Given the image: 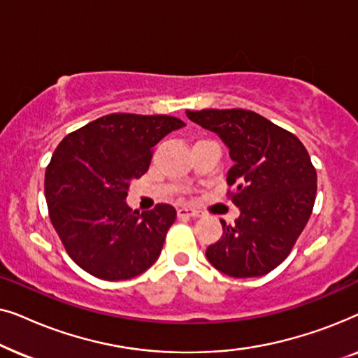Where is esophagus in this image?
Here are the masks:
<instances>
[{"label":"esophagus","instance_id":"1","mask_svg":"<svg viewBox=\"0 0 358 358\" xmlns=\"http://www.w3.org/2000/svg\"><path fill=\"white\" fill-rule=\"evenodd\" d=\"M178 215L180 218H184V217H200V212H197V210L190 208V207H180V208H178Z\"/></svg>","mask_w":358,"mask_h":358}]
</instances>
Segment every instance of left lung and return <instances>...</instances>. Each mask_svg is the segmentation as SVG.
<instances>
[{
  "instance_id": "obj_1",
  "label": "left lung",
  "mask_w": 358,
  "mask_h": 358,
  "mask_svg": "<svg viewBox=\"0 0 358 358\" xmlns=\"http://www.w3.org/2000/svg\"><path fill=\"white\" fill-rule=\"evenodd\" d=\"M215 131L233 159L228 197L239 208L234 224L207 248V259L229 277H261L285 261L311 217L316 169L305 145L266 117L244 109L187 110Z\"/></svg>"
}]
</instances>
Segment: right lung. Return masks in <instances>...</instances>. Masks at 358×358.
Wrapping results in <instances>:
<instances>
[{
	"label": "right lung",
	"mask_w": 358,
	"mask_h": 358,
	"mask_svg": "<svg viewBox=\"0 0 358 358\" xmlns=\"http://www.w3.org/2000/svg\"><path fill=\"white\" fill-rule=\"evenodd\" d=\"M185 124L171 115L109 114L60 141L45 171L50 222L68 256L102 280H127L159 257L176 208L134 212L129 185L150 168L153 146Z\"/></svg>",
	"instance_id": "right-lung-1"
}]
</instances>
